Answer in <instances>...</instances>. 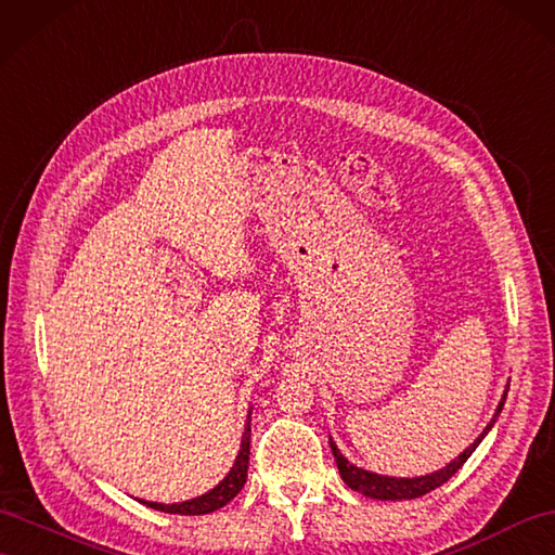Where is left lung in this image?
I'll list each match as a JSON object with an SVG mask.
<instances>
[{
    "label": "left lung",
    "instance_id": "left-lung-1",
    "mask_svg": "<svg viewBox=\"0 0 555 555\" xmlns=\"http://www.w3.org/2000/svg\"><path fill=\"white\" fill-rule=\"evenodd\" d=\"M506 393H508V388L504 390L502 400H499L496 412H494V416L490 418V424L485 426V430H482V434H480L476 440H473V444H468V448H466L462 454H459L456 459H452V462H450L448 466H442V468H438V470H434V473H426V476H416V478H393V476H379V473L364 470V468H360V466H356V464H350L348 459L341 454V450L336 448V442L330 438V448H332V454H334V459H336V466H339V473H341L344 482L348 485L350 490H356V492H360V494H364V496H370V499H382V502H402V499H416V496L428 494L430 490L440 488V485L448 482V480L454 476V473L464 466V462H466V459H468L473 452H476V448L482 442V438L490 434L492 426L496 424L499 414H502V410H504Z\"/></svg>",
    "mask_w": 555,
    "mask_h": 555
}]
</instances>
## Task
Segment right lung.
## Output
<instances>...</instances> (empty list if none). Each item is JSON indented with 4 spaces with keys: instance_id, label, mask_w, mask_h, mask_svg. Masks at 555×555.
Returning a JSON list of instances; mask_svg holds the SVG:
<instances>
[{
    "instance_id": "add662e5",
    "label": "right lung",
    "mask_w": 555,
    "mask_h": 555,
    "mask_svg": "<svg viewBox=\"0 0 555 555\" xmlns=\"http://www.w3.org/2000/svg\"><path fill=\"white\" fill-rule=\"evenodd\" d=\"M249 438H251V410L247 414V424H245V434H242L240 442V452L235 456L233 468L228 470V476L211 488L209 492L199 494L195 499H188V502L179 504H159V502H145V499H139L141 504L151 506L155 511H165V513H179V516H205V513H211L216 508H223L235 494L245 488L247 482V468H249Z\"/></svg>"
}]
</instances>
